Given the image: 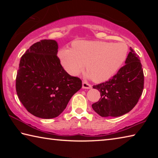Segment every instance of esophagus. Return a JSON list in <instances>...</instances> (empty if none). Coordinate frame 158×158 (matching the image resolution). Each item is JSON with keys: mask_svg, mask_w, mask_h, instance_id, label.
<instances>
[{"mask_svg": "<svg viewBox=\"0 0 158 158\" xmlns=\"http://www.w3.org/2000/svg\"><path fill=\"white\" fill-rule=\"evenodd\" d=\"M82 88L83 89H90L92 88V85L90 84H89L87 81H84L82 83Z\"/></svg>", "mask_w": 158, "mask_h": 158, "instance_id": "34e87169", "label": "esophagus"}]
</instances>
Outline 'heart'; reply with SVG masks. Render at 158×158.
<instances>
[{
	"label": "heart",
	"instance_id": "heart-1",
	"mask_svg": "<svg viewBox=\"0 0 158 158\" xmlns=\"http://www.w3.org/2000/svg\"><path fill=\"white\" fill-rule=\"evenodd\" d=\"M127 52V46L122 42L78 40L73 42L72 49H60L58 56L69 74L78 75L85 64L86 76L100 83L107 81L117 73L126 59Z\"/></svg>",
	"mask_w": 158,
	"mask_h": 158
}]
</instances>
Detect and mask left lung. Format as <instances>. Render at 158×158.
Returning a JSON list of instances; mask_svg holds the SVG:
<instances>
[{"mask_svg":"<svg viewBox=\"0 0 158 158\" xmlns=\"http://www.w3.org/2000/svg\"><path fill=\"white\" fill-rule=\"evenodd\" d=\"M125 65L107 81L94 85L100 92L101 98L92 105L102 117H117L128 113L135 107L142 94L144 75L142 65L132 47Z\"/></svg>","mask_w":158,"mask_h":158,"instance_id":"1","label":"left lung"}]
</instances>
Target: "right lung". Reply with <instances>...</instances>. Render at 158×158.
I'll return each instance as SVG.
<instances>
[{
	"label": "right lung",
	"mask_w": 158,
	"mask_h": 158,
	"mask_svg": "<svg viewBox=\"0 0 158 158\" xmlns=\"http://www.w3.org/2000/svg\"><path fill=\"white\" fill-rule=\"evenodd\" d=\"M58 44L42 40L21 58L16 77L18 98L29 113L41 118H56L82 87L79 77L67 73L57 56Z\"/></svg>",
	"instance_id": "add662e5"
}]
</instances>
